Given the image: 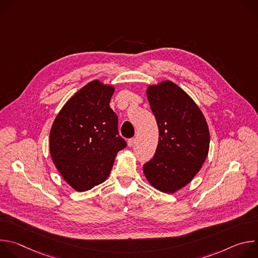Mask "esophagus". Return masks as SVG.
Returning a JSON list of instances; mask_svg holds the SVG:
<instances>
[{"label": "esophagus", "mask_w": 258, "mask_h": 258, "mask_svg": "<svg viewBox=\"0 0 258 258\" xmlns=\"http://www.w3.org/2000/svg\"><path fill=\"white\" fill-rule=\"evenodd\" d=\"M135 143H136V139H135V138L128 139V141H127V145H128V147H133V146L135 145Z\"/></svg>", "instance_id": "obj_1"}]
</instances>
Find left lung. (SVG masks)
Masks as SVG:
<instances>
[{
    "instance_id": "8db88e82",
    "label": "left lung",
    "mask_w": 258,
    "mask_h": 258,
    "mask_svg": "<svg viewBox=\"0 0 258 258\" xmlns=\"http://www.w3.org/2000/svg\"><path fill=\"white\" fill-rule=\"evenodd\" d=\"M147 97L159 139L153 158L143 170L154 188L171 194L200 170L208 154L209 130L196 103L172 82L150 86Z\"/></svg>"
}]
</instances>
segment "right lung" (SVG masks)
<instances>
[{"label":"right lung","instance_id":"obj_1","mask_svg":"<svg viewBox=\"0 0 258 258\" xmlns=\"http://www.w3.org/2000/svg\"><path fill=\"white\" fill-rule=\"evenodd\" d=\"M112 86L93 81L73 95L55 118L50 152L63 178L77 191L100 185L110 174L117 152L126 147L118 117L109 103Z\"/></svg>","mask_w":258,"mask_h":258}]
</instances>
